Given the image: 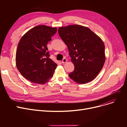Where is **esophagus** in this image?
Instances as JSON below:
<instances>
[{
	"label": "esophagus",
	"mask_w": 127,
	"mask_h": 127,
	"mask_svg": "<svg viewBox=\"0 0 127 127\" xmlns=\"http://www.w3.org/2000/svg\"><path fill=\"white\" fill-rule=\"evenodd\" d=\"M67 62V60H66L65 58H64L62 60V63H65Z\"/></svg>",
	"instance_id": "obj_1"
}]
</instances>
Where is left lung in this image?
I'll return each instance as SVG.
<instances>
[{
    "label": "left lung",
    "instance_id": "left-lung-1",
    "mask_svg": "<svg viewBox=\"0 0 127 127\" xmlns=\"http://www.w3.org/2000/svg\"><path fill=\"white\" fill-rule=\"evenodd\" d=\"M59 36L67 45L74 70L69 73L70 79L79 84L94 80L105 62L104 44L89 28L75 25L61 27Z\"/></svg>",
    "mask_w": 127,
    "mask_h": 127
}]
</instances>
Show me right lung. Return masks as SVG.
<instances>
[{
  "label": "right lung",
  "mask_w": 127,
  "mask_h": 127,
  "mask_svg": "<svg viewBox=\"0 0 127 127\" xmlns=\"http://www.w3.org/2000/svg\"><path fill=\"white\" fill-rule=\"evenodd\" d=\"M56 28L39 25L22 36L17 46L16 64L21 75L33 83L44 84L53 76L57 64L49 58L47 47Z\"/></svg>",
  "instance_id": "obj_1"
}]
</instances>
